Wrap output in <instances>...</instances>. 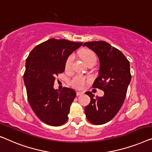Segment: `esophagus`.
Returning a JSON list of instances; mask_svg holds the SVG:
<instances>
[{"mask_svg": "<svg viewBox=\"0 0 152 152\" xmlns=\"http://www.w3.org/2000/svg\"><path fill=\"white\" fill-rule=\"evenodd\" d=\"M83 92H81V91H76V95L77 96H80L83 94Z\"/></svg>", "mask_w": 152, "mask_h": 152, "instance_id": "esophagus-1", "label": "esophagus"}]
</instances>
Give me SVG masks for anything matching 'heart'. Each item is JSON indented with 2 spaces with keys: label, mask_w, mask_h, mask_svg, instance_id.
I'll return each mask as SVG.
<instances>
[{
  "label": "heart",
  "mask_w": 152,
  "mask_h": 152,
  "mask_svg": "<svg viewBox=\"0 0 152 152\" xmlns=\"http://www.w3.org/2000/svg\"><path fill=\"white\" fill-rule=\"evenodd\" d=\"M80 56L85 63L87 64L91 63H96V56L95 53L93 52L92 50H89V49H83L80 51ZM74 60V55L70 54L69 56L67 58L65 63V68L66 70H69L72 68V63H73ZM87 82V79L85 77L77 75L74 76L72 80H71V84L73 87H76L78 89H81L85 85V83Z\"/></svg>",
  "instance_id": "1"
}]
</instances>
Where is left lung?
Instances as JSON below:
<instances>
[{
	"mask_svg": "<svg viewBox=\"0 0 152 152\" xmlns=\"http://www.w3.org/2000/svg\"><path fill=\"white\" fill-rule=\"evenodd\" d=\"M99 58V76L92 85L104 91L103 96L94 98L90 91L86 94L91 101L85 107L87 119L94 125H102L110 121L118 112L127 94L132 75L129 62L118 49L104 41L85 42Z\"/></svg>",
	"mask_w": 152,
	"mask_h": 152,
	"instance_id": "left-lung-1",
	"label": "left lung"
}]
</instances>
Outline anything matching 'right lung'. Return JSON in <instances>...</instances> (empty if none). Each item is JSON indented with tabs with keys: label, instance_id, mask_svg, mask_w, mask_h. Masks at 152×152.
Instances as JSON below:
<instances>
[{
	"label": "right lung",
	"instance_id": "1",
	"mask_svg": "<svg viewBox=\"0 0 152 152\" xmlns=\"http://www.w3.org/2000/svg\"><path fill=\"white\" fill-rule=\"evenodd\" d=\"M83 42L51 38L34 48L27 58L24 83L29 103L36 116L47 125L61 126L68 120L74 89H54L55 77L65 71L67 58Z\"/></svg>",
	"mask_w": 152,
	"mask_h": 152
}]
</instances>
